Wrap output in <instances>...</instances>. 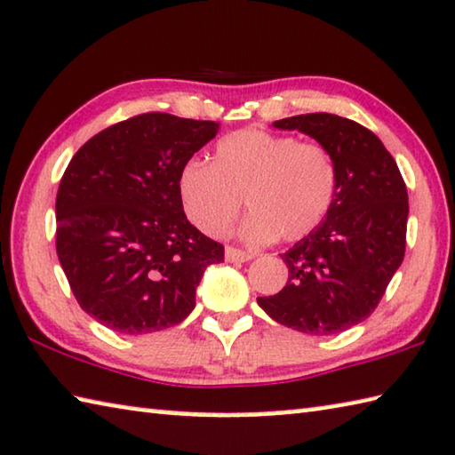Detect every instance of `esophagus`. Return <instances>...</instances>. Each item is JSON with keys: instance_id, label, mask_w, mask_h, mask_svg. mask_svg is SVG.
I'll return each instance as SVG.
<instances>
[{"instance_id": "obj_1", "label": "esophagus", "mask_w": 455, "mask_h": 455, "mask_svg": "<svg viewBox=\"0 0 455 455\" xmlns=\"http://www.w3.org/2000/svg\"><path fill=\"white\" fill-rule=\"evenodd\" d=\"M225 257H227V261H230V263H244V261H251V259H253L255 255L249 253V251H243V249H236V247H227Z\"/></svg>"}]
</instances>
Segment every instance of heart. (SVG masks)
I'll list each match as a JSON object with an SVG mask.
<instances>
[{
    "label": "heart",
    "instance_id": "b5f03b06",
    "mask_svg": "<svg viewBox=\"0 0 455 455\" xmlns=\"http://www.w3.org/2000/svg\"><path fill=\"white\" fill-rule=\"evenodd\" d=\"M178 188L186 214L202 233L225 235L244 196L253 208L241 227L244 239L299 241L330 212L338 170L334 156L318 141L249 127L222 137L212 164L186 162Z\"/></svg>",
    "mask_w": 455,
    "mask_h": 455
}]
</instances>
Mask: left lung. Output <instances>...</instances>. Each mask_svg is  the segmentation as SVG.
<instances>
[{"label":"left lung","mask_w":455,"mask_h":455,"mask_svg":"<svg viewBox=\"0 0 455 455\" xmlns=\"http://www.w3.org/2000/svg\"><path fill=\"white\" fill-rule=\"evenodd\" d=\"M273 125L326 146L338 188L322 225L281 255L290 269L283 290L257 304L287 328L340 334L374 312L405 257V180L383 141L356 121L307 113Z\"/></svg>","instance_id":"left-lung-1"}]
</instances>
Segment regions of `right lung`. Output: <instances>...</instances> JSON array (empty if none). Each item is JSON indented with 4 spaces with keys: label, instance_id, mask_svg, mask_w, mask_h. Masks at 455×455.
Returning a JSON list of instances; mask_svg holds the SVG:
<instances>
[{
    "label": "right lung",
    "instance_id": "obj_1",
    "mask_svg": "<svg viewBox=\"0 0 455 455\" xmlns=\"http://www.w3.org/2000/svg\"><path fill=\"white\" fill-rule=\"evenodd\" d=\"M214 121L141 113L92 135L56 194V253L91 318L121 334L176 326L225 247L186 219L178 180Z\"/></svg>",
    "mask_w": 455,
    "mask_h": 455
}]
</instances>
